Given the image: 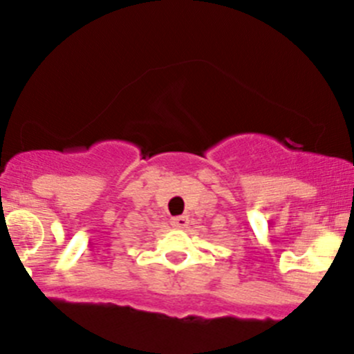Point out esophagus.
Masks as SVG:
<instances>
[{
  "instance_id": "34e87169",
  "label": "esophagus",
  "mask_w": 354,
  "mask_h": 354,
  "mask_svg": "<svg viewBox=\"0 0 354 354\" xmlns=\"http://www.w3.org/2000/svg\"><path fill=\"white\" fill-rule=\"evenodd\" d=\"M169 223H171V226H174V227H187L188 223H190V217H188V216L171 217Z\"/></svg>"
}]
</instances>
